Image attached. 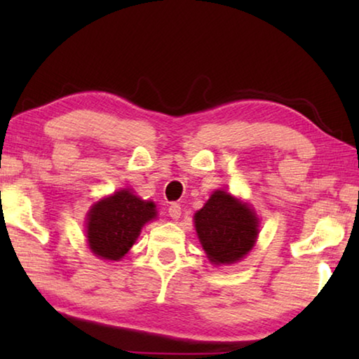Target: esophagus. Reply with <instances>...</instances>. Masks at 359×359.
Segmentation results:
<instances>
[{"instance_id": "1", "label": "esophagus", "mask_w": 359, "mask_h": 359, "mask_svg": "<svg viewBox=\"0 0 359 359\" xmlns=\"http://www.w3.org/2000/svg\"><path fill=\"white\" fill-rule=\"evenodd\" d=\"M168 212H169V217H171L172 220H179L180 215H182V209H180V205H179V204H175V203H172L171 205H169Z\"/></svg>"}]
</instances>
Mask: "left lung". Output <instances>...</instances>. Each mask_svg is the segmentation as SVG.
Returning a JSON list of instances; mask_svg holds the SVG:
<instances>
[{"label":"left lung","mask_w":359,"mask_h":359,"mask_svg":"<svg viewBox=\"0 0 359 359\" xmlns=\"http://www.w3.org/2000/svg\"><path fill=\"white\" fill-rule=\"evenodd\" d=\"M194 228L212 264H234L252 250L258 238V217L247 203L217 190L194 214Z\"/></svg>","instance_id":"1"}]
</instances>
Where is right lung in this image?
Returning <instances> with one entry per match:
<instances>
[{
  "mask_svg": "<svg viewBox=\"0 0 359 359\" xmlns=\"http://www.w3.org/2000/svg\"><path fill=\"white\" fill-rule=\"evenodd\" d=\"M156 218V205L131 190L102 198L87 214V242L96 257L120 261L128 253L145 223Z\"/></svg>",
  "mask_w": 359,
  "mask_h": 359,
  "instance_id": "right-lung-1",
  "label": "right lung"
}]
</instances>
